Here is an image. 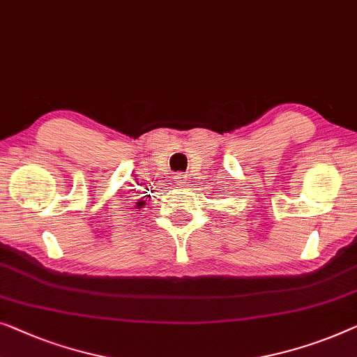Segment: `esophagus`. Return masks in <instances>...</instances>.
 <instances>
[{
  "label": "esophagus",
  "instance_id": "1",
  "mask_svg": "<svg viewBox=\"0 0 357 357\" xmlns=\"http://www.w3.org/2000/svg\"><path fill=\"white\" fill-rule=\"evenodd\" d=\"M175 180H177V183H178V185H182V183H187V182H185V180H187V175H182V174L175 175Z\"/></svg>",
  "mask_w": 357,
  "mask_h": 357
}]
</instances>
